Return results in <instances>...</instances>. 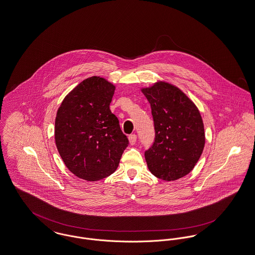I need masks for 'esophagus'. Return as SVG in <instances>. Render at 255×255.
I'll use <instances>...</instances> for the list:
<instances>
[{
    "mask_svg": "<svg viewBox=\"0 0 255 255\" xmlns=\"http://www.w3.org/2000/svg\"><path fill=\"white\" fill-rule=\"evenodd\" d=\"M136 141H137V136L135 134H132V135L129 136V142H130V144L133 145V144L136 143Z\"/></svg>",
    "mask_w": 255,
    "mask_h": 255,
    "instance_id": "34e87169",
    "label": "esophagus"
}]
</instances>
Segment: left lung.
<instances>
[{
    "label": "left lung",
    "mask_w": 255,
    "mask_h": 255,
    "mask_svg": "<svg viewBox=\"0 0 255 255\" xmlns=\"http://www.w3.org/2000/svg\"><path fill=\"white\" fill-rule=\"evenodd\" d=\"M141 92L150 104L155 137L144 157L152 175L176 180L189 174L205 145L204 124L194 103L180 89L157 82Z\"/></svg>",
    "instance_id": "8db88e82"
}]
</instances>
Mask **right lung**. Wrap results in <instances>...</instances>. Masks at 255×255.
<instances>
[{
	"instance_id": "obj_1",
	"label": "right lung",
	"mask_w": 255,
	"mask_h": 255,
	"mask_svg": "<svg viewBox=\"0 0 255 255\" xmlns=\"http://www.w3.org/2000/svg\"><path fill=\"white\" fill-rule=\"evenodd\" d=\"M116 86L103 78L84 79L63 100L55 118V142L67 168L96 181L116 172L129 140L110 104Z\"/></svg>"
}]
</instances>
